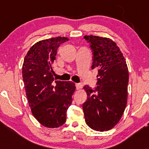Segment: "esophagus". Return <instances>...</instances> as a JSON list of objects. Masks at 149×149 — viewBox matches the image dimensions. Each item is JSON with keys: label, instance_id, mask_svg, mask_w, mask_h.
<instances>
[{"label": "esophagus", "instance_id": "1", "mask_svg": "<svg viewBox=\"0 0 149 149\" xmlns=\"http://www.w3.org/2000/svg\"><path fill=\"white\" fill-rule=\"evenodd\" d=\"M76 87L77 90H80V89L82 88V87H83V85L80 84V83H76Z\"/></svg>", "mask_w": 149, "mask_h": 149}]
</instances>
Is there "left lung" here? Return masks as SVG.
<instances>
[{"label":"left lung","mask_w":149,"mask_h":149,"mask_svg":"<svg viewBox=\"0 0 149 149\" xmlns=\"http://www.w3.org/2000/svg\"><path fill=\"white\" fill-rule=\"evenodd\" d=\"M92 53V69L97 71V86L85 85L83 104L86 124L96 131L112 129L122 117L127 101L129 73L116 43L107 38L85 36Z\"/></svg>","instance_id":"8db88e82"}]
</instances>
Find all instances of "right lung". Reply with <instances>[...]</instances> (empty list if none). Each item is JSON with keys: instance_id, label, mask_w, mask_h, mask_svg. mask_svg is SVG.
I'll list each match as a JSON object with an SVG mask.
<instances>
[{"instance_id": "add662e5", "label": "right lung", "mask_w": 149, "mask_h": 149, "mask_svg": "<svg viewBox=\"0 0 149 149\" xmlns=\"http://www.w3.org/2000/svg\"><path fill=\"white\" fill-rule=\"evenodd\" d=\"M69 40L56 37L40 40L25 56L22 76L26 95L36 119L47 127H58L66 120V111L76 90L71 81L54 80L53 63L58 47Z\"/></svg>"}]
</instances>
